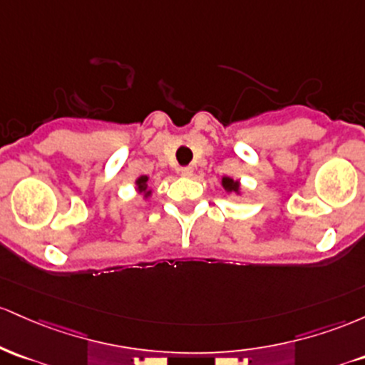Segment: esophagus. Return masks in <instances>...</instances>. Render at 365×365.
<instances>
[{"label":"esophagus","instance_id":"esophagus-1","mask_svg":"<svg viewBox=\"0 0 365 365\" xmlns=\"http://www.w3.org/2000/svg\"><path fill=\"white\" fill-rule=\"evenodd\" d=\"M179 172H181V175H184V178H191L193 175V167H182Z\"/></svg>","mask_w":365,"mask_h":365}]
</instances>
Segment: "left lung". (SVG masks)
<instances>
[{
	"label": "left lung",
	"mask_w": 365,
	"mask_h": 365,
	"mask_svg": "<svg viewBox=\"0 0 365 365\" xmlns=\"http://www.w3.org/2000/svg\"><path fill=\"white\" fill-rule=\"evenodd\" d=\"M220 186H222V190L226 191L227 195H231V193L236 196L243 195V187H241L240 179L229 178V175H222V179H220Z\"/></svg>",
	"instance_id": "left-lung-1"
}]
</instances>
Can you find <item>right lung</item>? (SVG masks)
<instances>
[{
	"mask_svg": "<svg viewBox=\"0 0 365 365\" xmlns=\"http://www.w3.org/2000/svg\"><path fill=\"white\" fill-rule=\"evenodd\" d=\"M148 181H150V178L148 175H139V178L136 179V191L139 195H143V198L145 200H148L151 195H153V190H151V187L148 186Z\"/></svg>",
	"mask_w": 365,
	"mask_h": 365,
	"instance_id": "obj_1",
	"label": "right lung"
}]
</instances>
